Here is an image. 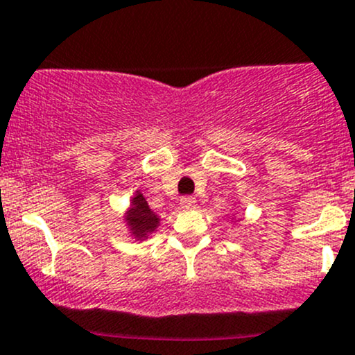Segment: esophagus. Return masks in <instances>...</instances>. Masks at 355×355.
Instances as JSON below:
<instances>
[{"mask_svg": "<svg viewBox=\"0 0 355 355\" xmlns=\"http://www.w3.org/2000/svg\"><path fill=\"white\" fill-rule=\"evenodd\" d=\"M181 208L182 210H191V208L196 207V198H193V196H184V198H181Z\"/></svg>", "mask_w": 355, "mask_h": 355, "instance_id": "1", "label": "esophagus"}]
</instances>
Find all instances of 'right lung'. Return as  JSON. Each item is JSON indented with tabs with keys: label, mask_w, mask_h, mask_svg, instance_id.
I'll return each mask as SVG.
<instances>
[{
	"label": "right lung",
	"mask_w": 355,
	"mask_h": 355,
	"mask_svg": "<svg viewBox=\"0 0 355 355\" xmlns=\"http://www.w3.org/2000/svg\"><path fill=\"white\" fill-rule=\"evenodd\" d=\"M124 220H126L128 227H130L131 236L138 241L147 239L152 232L157 231L160 224V218L148 207L147 200H145V196L140 191H137V195L131 198V207L126 211V215H124Z\"/></svg>",
	"instance_id": "1"
}]
</instances>
